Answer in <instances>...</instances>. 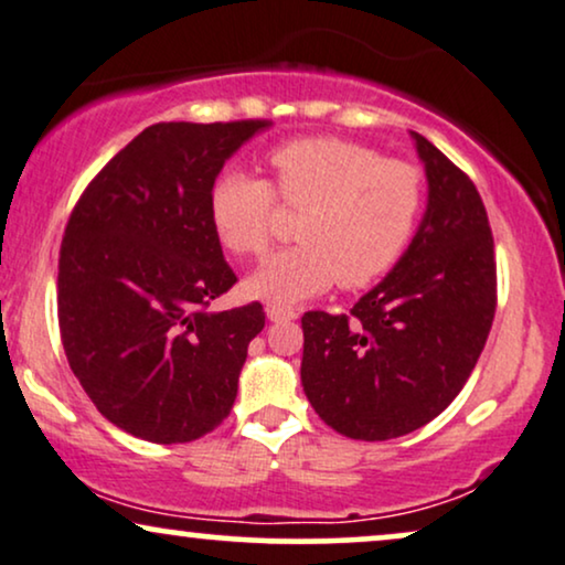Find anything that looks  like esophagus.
I'll return each mask as SVG.
<instances>
[{"mask_svg":"<svg viewBox=\"0 0 565 565\" xmlns=\"http://www.w3.org/2000/svg\"><path fill=\"white\" fill-rule=\"evenodd\" d=\"M266 316H268L270 323H287V320H295L297 318V312L295 310H287V307L270 305L268 310H266Z\"/></svg>","mask_w":565,"mask_h":565,"instance_id":"esophagus-1","label":"esophagus"}]
</instances>
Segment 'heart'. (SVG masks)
Masks as SVG:
<instances>
[{
  "instance_id": "1",
  "label": "heart",
  "mask_w": 565,
  "mask_h": 565,
  "mask_svg": "<svg viewBox=\"0 0 565 565\" xmlns=\"http://www.w3.org/2000/svg\"><path fill=\"white\" fill-rule=\"evenodd\" d=\"M278 198L307 209L302 245L270 255L247 278L249 297L291 307L339 281L362 289L388 274L417 230L425 200L423 171L383 161L373 148L339 138H302L268 153ZM211 224L234 255H263L270 242L276 193L260 177L226 171L211 190Z\"/></svg>"
}]
</instances>
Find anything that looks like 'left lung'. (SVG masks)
Here are the masks:
<instances>
[{
  "instance_id": "1",
  "label": "left lung",
  "mask_w": 565,
  "mask_h": 565,
  "mask_svg": "<svg viewBox=\"0 0 565 565\" xmlns=\"http://www.w3.org/2000/svg\"><path fill=\"white\" fill-rule=\"evenodd\" d=\"M427 209L406 253L349 316L305 312L302 388L354 440L430 423L472 375L495 318V253L475 182L412 132Z\"/></svg>"
}]
</instances>
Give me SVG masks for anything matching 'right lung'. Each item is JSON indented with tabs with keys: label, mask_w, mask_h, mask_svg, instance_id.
<instances>
[{
	"label": "right lung",
	"mask_w": 565,
	"mask_h": 565,
	"mask_svg": "<svg viewBox=\"0 0 565 565\" xmlns=\"http://www.w3.org/2000/svg\"><path fill=\"white\" fill-rule=\"evenodd\" d=\"M159 122L98 171L64 230L62 347L96 409L151 443H190L230 417L260 302L205 310L234 287L211 224L224 163L263 130Z\"/></svg>",
	"instance_id": "right-lung-1"
}]
</instances>
